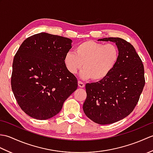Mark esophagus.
Here are the masks:
<instances>
[{
  "label": "esophagus",
  "mask_w": 153,
  "mask_h": 153,
  "mask_svg": "<svg viewBox=\"0 0 153 153\" xmlns=\"http://www.w3.org/2000/svg\"><path fill=\"white\" fill-rule=\"evenodd\" d=\"M78 86L80 88H83L85 87V84H84L83 82H80V81H78Z\"/></svg>",
  "instance_id": "1"
}]
</instances>
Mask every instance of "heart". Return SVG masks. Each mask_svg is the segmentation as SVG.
Segmentation results:
<instances>
[{
	"instance_id": "heart-1",
	"label": "heart",
	"mask_w": 153,
	"mask_h": 153,
	"mask_svg": "<svg viewBox=\"0 0 153 153\" xmlns=\"http://www.w3.org/2000/svg\"><path fill=\"white\" fill-rule=\"evenodd\" d=\"M119 57L120 51L116 45L86 41L77 45L74 53L68 52L64 56V62L71 74H76L83 66L80 73L81 78H92L99 82L113 70Z\"/></svg>"
}]
</instances>
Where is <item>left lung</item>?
I'll return each mask as SVG.
<instances>
[{
  "mask_svg": "<svg viewBox=\"0 0 153 153\" xmlns=\"http://www.w3.org/2000/svg\"><path fill=\"white\" fill-rule=\"evenodd\" d=\"M98 41L115 43L120 57L105 79L86 84L83 110L92 121L105 125L120 121L134 110L145 86L144 67L135 48L123 39L108 37Z\"/></svg>",
  "mask_w": 153,
  "mask_h": 153,
  "instance_id": "left-lung-1",
  "label": "left lung"
}]
</instances>
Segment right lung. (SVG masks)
<instances>
[{
  "label": "right lung",
  "mask_w": 153,
  "mask_h": 153,
  "mask_svg": "<svg viewBox=\"0 0 153 153\" xmlns=\"http://www.w3.org/2000/svg\"><path fill=\"white\" fill-rule=\"evenodd\" d=\"M71 43L70 39L40 33L27 38L16 53L12 90L22 110L31 118L56 116L77 89V79L64 62Z\"/></svg>",
  "instance_id": "right-lung-1"
}]
</instances>
